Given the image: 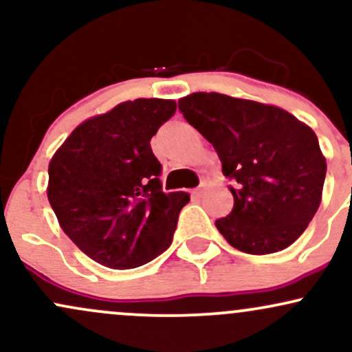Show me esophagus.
Instances as JSON below:
<instances>
[{
  "label": "esophagus",
  "mask_w": 352,
  "mask_h": 352,
  "mask_svg": "<svg viewBox=\"0 0 352 352\" xmlns=\"http://www.w3.org/2000/svg\"><path fill=\"white\" fill-rule=\"evenodd\" d=\"M192 195L195 197V199H201V197L205 195V185H201V187H199V188H195L192 192Z\"/></svg>",
  "instance_id": "1"
}]
</instances>
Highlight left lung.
Listing matches in <instances>:
<instances>
[{
  "label": "left lung",
  "mask_w": 352,
  "mask_h": 352,
  "mask_svg": "<svg viewBox=\"0 0 352 352\" xmlns=\"http://www.w3.org/2000/svg\"><path fill=\"white\" fill-rule=\"evenodd\" d=\"M179 109L215 147L233 205L215 221L230 245L268 254L308 228L322 199L326 159L313 129L285 109L218 92H193Z\"/></svg>",
  "instance_id": "8db88e82"
}]
</instances>
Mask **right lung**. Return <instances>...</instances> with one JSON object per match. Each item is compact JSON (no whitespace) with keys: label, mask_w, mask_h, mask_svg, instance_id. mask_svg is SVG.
Returning a JSON list of instances; mask_svg holds the SVG:
<instances>
[{"label":"right lung","mask_w":352,"mask_h":352,"mask_svg":"<svg viewBox=\"0 0 352 352\" xmlns=\"http://www.w3.org/2000/svg\"><path fill=\"white\" fill-rule=\"evenodd\" d=\"M172 99H135L79 124L52 155L47 200L63 232L112 270L142 266L172 243L185 192H162L151 139Z\"/></svg>","instance_id":"right-lung-1"}]
</instances>
